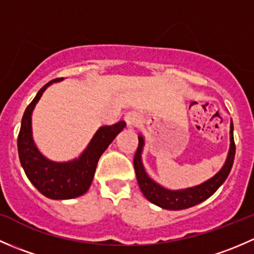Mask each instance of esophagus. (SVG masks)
I'll use <instances>...</instances> for the list:
<instances>
[{
  "mask_svg": "<svg viewBox=\"0 0 254 254\" xmlns=\"http://www.w3.org/2000/svg\"><path fill=\"white\" fill-rule=\"evenodd\" d=\"M124 120H125V122H127V127H136V125L139 124L140 118L137 117L136 113H132V112H131V113H127V114L125 115Z\"/></svg>",
  "mask_w": 254,
  "mask_h": 254,
  "instance_id": "1",
  "label": "esophagus"
}]
</instances>
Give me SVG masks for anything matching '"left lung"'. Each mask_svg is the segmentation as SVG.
<instances>
[{"label": "left lung", "instance_id": "obj_1", "mask_svg": "<svg viewBox=\"0 0 254 254\" xmlns=\"http://www.w3.org/2000/svg\"><path fill=\"white\" fill-rule=\"evenodd\" d=\"M230 150L227 155L226 162L222 166L221 170L216 173L212 178L207 179L204 183L199 186L191 187V188L181 189V190H170V189L163 188L162 186L156 183L155 181L147 176L145 172V168L142 166L141 152L143 147V137L139 136V146L135 152L134 157V168L136 173L137 183H139L140 189L142 194L148 201H151L155 205L167 210H183L191 207L201 201L206 200L207 198L212 195L215 191L219 189V187L226 181L230 171H231L232 165H234L235 152H236V146H235L234 140V124L231 122L230 127Z\"/></svg>", "mask_w": 254, "mask_h": 254}]
</instances>
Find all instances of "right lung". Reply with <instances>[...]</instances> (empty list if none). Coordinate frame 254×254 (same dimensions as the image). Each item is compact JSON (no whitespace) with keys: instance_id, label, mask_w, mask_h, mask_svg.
<instances>
[{"instance_id":"right-lung-1","label":"right lung","mask_w":254,"mask_h":254,"mask_svg":"<svg viewBox=\"0 0 254 254\" xmlns=\"http://www.w3.org/2000/svg\"><path fill=\"white\" fill-rule=\"evenodd\" d=\"M60 79L63 78L53 79L42 87L35 98L30 102L23 114L17 140L20 165L28 179L43 195L55 200L77 198L88 190L99 157L127 125L122 120L114 125L99 127L86 150L76 160L68 162H54L48 160L40 153L33 140L32 112L47 87Z\"/></svg>"}]
</instances>
